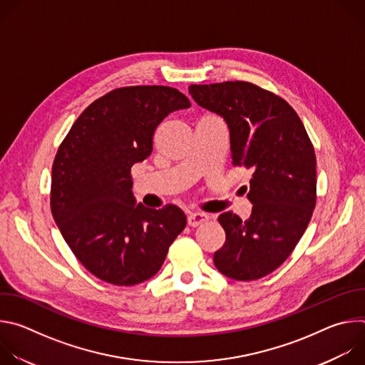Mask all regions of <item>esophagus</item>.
I'll return each mask as SVG.
<instances>
[{"mask_svg": "<svg viewBox=\"0 0 365 365\" xmlns=\"http://www.w3.org/2000/svg\"><path fill=\"white\" fill-rule=\"evenodd\" d=\"M206 221H207V215L202 214V212H190L187 215V225H190V227H197Z\"/></svg>", "mask_w": 365, "mask_h": 365, "instance_id": "1", "label": "esophagus"}]
</instances>
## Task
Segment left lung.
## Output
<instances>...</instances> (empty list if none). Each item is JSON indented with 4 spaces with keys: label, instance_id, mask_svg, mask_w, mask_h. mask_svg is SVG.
<instances>
[{
    "label": "left lung",
    "instance_id": "8db88e82",
    "mask_svg": "<svg viewBox=\"0 0 365 365\" xmlns=\"http://www.w3.org/2000/svg\"><path fill=\"white\" fill-rule=\"evenodd\" d=\"M203 110L224 118L235 166L250 169L251 215H220L225 244L215 267L241 282L262 279L292 254L317 203V158L299 115L280 96L250 82L190 85Z\"/></svg>",
    "mask_w": 365,
    "mask_h": 365
}]
</instances>
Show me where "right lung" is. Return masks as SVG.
Here are the masks:
<instances>
[{
	"label": "right lung",
	"mask_w": 365,
	"mask_h": 365,
	"mask_svg": "<svg viewBox=\"0 0 365 365\" xmlns=\"http://www.w3.org/2000/svg\"><path fill=\"white\" fill-rule=\"evenodd\" d=\"M189 107L175 88H118L93 101L61 144L51 168V214L98 279L115 286L148 280L185 230L180 207L137 205L130 173L151 154L158 125Z\"/></svg>",
	"instance_id": "add662e5"
}]
</instances>
